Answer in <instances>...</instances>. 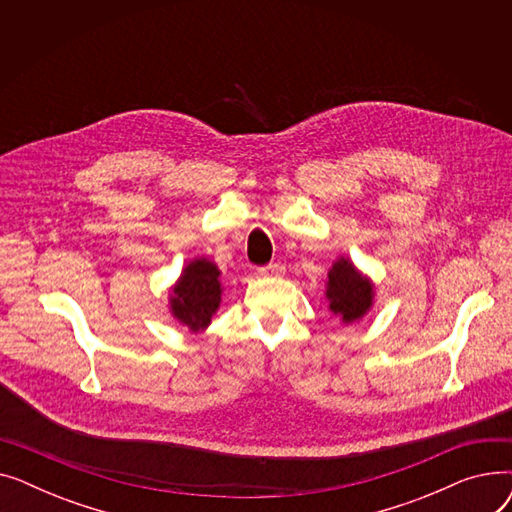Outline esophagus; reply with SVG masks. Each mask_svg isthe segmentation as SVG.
Here are the masks:
<instances>
[{
    "instance_id": "obj_1",
    "label": "esophagus",
    "mask_w": 512,
    "mask_h": 512,
    "mask_svg": "<svg viewBox=\"0 0 512 512\" xmlns=\"http://www.w3.org/2000/svg\"><path fill=\"white\" fill-rule=\"evenodd\" d=\"M257 274L263 276V278H280V276H284V265L282 263H270L265 267H259Z\"/></svg>"
}]
</instances>
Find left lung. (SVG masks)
Masks as SVG:
<instances>
[{"instance_id":"8db88e82","label":"left lung","mask_w":512,"mask_h":512,"mask_svg":"<svg viewBox=\"0 0 512 512\" xmlns=\"http://www.w3.org/2000/svg\"><path fill=\"white\" fill-rule=\"evenodd\" d=\"M330 311L342 319V324H353L365 317L373 305V284L363 276L351 259L340 257L328 272Z\"/></svg>"}]
</instances>
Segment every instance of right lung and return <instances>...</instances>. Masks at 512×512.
I'll use <instances>...</instances> for the list:
<instances>
[{
    "instance_id": "obj_1",
    "label": "right lung",
    "mask_w": 512,
    "mask_h": 512,
    "mask_svg": "<svg viewBox=\"0 0 512 512\" xmlns=\"http://www.w3.org/2000/svg\"><path fill=\"white\" fill-rule=\"evenodd\" d=\"M220 303L222 282L218 265L205 257L188 263L170 294L172 315L191 332H201L211 324Z\"/></svg>"
}]
</instances>
